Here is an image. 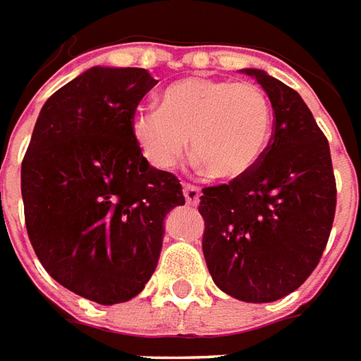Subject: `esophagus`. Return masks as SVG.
<instances>
[{
  "instance_id": "esophagus-1",
  "label": "esophagus",
  "mask_w": 361,
  "mask_h": 361,
  "mask_svg": "<svg viewBox=\"0 0 361 361\" xmlns=\"http://www.w3.org/2000/svg\"><path fill=\"white\" fill-rule=\"evenodd\" d=\"M183 192H185V200L188 206H196L200 202V188L192 185L183 186Z\"/></svg>"
}]
</instances>
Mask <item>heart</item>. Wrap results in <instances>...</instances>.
<instances>
[{"label":"heart","instance_id":"obj_1","mask_svg":"<svg viewBox=\"0 0 361 361\" xmlns=\"http://www.w3.org/2000/svg\"><path fill=\"white\" fill-rule=\"evenodd\" d=\"M132 135L145 159L157 169L175 167L188 152L214 178L247 175L267 149L272 106L252 83L188 78L161 93V109L140 106Z\"/></svg>","mask_w":361,"mask_h":361}]
</instances>
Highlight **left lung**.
<instances>
[{"mask_svg": "<svg viewBox=\"0 0 361 361\" xmlns=\"http://www.w3.org/2000/svg\"><path fill=\"white\" fill-rule=\"evenodd\" d=\"M241 71L267 91L272 137L247 175L202 190V250L219 290L247 303H270L298 290L319 264L336 183L329 142L298 91L267 71Z\"/></svg>", "mask_w": 361, "mask_h": 361, "instance_id": "left-lung-1", "label": "left lung"}]
</instances>
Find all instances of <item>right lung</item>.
Returning a JSON list of instances; mask_svg holds the SVG:
<instances>
[{"label":"right lung","mask_w":361,"mask_h":361,"mask_svg":"<svg viewBox=\"0 0 361 361\" xmlns=\"http://www.w3.org/2000/svg\"><path fill=\"white\" fill-rule=\"evenodd\" d=\"M155 85L142 68H89L46 101L21 165L25 224L40 264L101 305L144 290L165 217L185 204L178 178L147 163L130 128Z\"/></svg>","instance_id":"1"}]
</instances>
